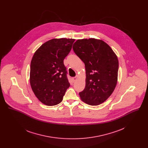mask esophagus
<instances>
[{
  "mask_svg": "<svg viewBox=\"0 0 148 148\" xmlns=\"http://www.w3.org/2000/svg\"><path fill=\"white\" fill-rule=\"evenodd\" d=\"M77 78H78V76H77H77L75 77H72V80H73V82H75L77 80Z\"/></svg>",
  "mask_w": 148,
  "mask_h": 148,
  "instance_id": "obj_1",
  "label": "esophagus"
}]
</instances>
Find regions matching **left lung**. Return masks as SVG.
Wrapping results in <instances>:
<instances>
[{
	"label": "left lung",
	"instance_id": "obj_1",
	"mask_svg": "<svg viewBox=\"0 0 148 148\" xmlns=\"http://www.w3.org/2000/svg\"><path fill=\"white\" fill-rule=\"evenodd\" d=\"M73 49L86 71L85 87L79 96L86 104L98 106L111 95L117 84V56L106 42L94 38L78 39Z\"/></svg>",
	"mask_w": 148,
	"mask_h": 148
}]
</instances>
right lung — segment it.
I'll return each mask as SVG.
<instances>
[{"label":"right lung","instance_id":"1","mask_svg":"<svg viewBox=\"0 0 148 148\" xmlns=\"http://www.w3.org/2000/svg\"><path fill=\"white\" fill-rule=\"evenodd\" d=\"M74 39H53L36 51L30 64V83L36 98L48 106L59 104L70 83L64 59L71 51Z\"/></svg>","mask_w":148,"mask_h":148}]
</instances>
